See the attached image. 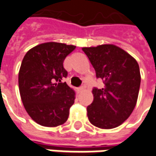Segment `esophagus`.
I'll list each match as a JSON object with an SVG mask.
<instances>
[{
  "mask_svg": "<svg viewBox=\"0 0 156 156\" xmlns=\"http://www.w3.org/2000/svg\"><path fill=\"white\" fill-rule=\"evenodd\" d=\"M83 87H79L78 88V92H81V91H83Z\"/></svg>",
  "mask_w": 156,
  "mask_h": 156,
  "instance_id": "esophagus-1",
  "label": "esophagus"
}]
</instances>
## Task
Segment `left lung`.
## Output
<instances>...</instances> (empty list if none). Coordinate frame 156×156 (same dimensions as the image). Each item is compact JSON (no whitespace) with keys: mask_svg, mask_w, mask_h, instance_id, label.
I'll return each instance as SVG.
<instances>
[{"mask_svg":"<svg viewBox=\"0 0 156 156\" xmlns=\"http://www.w3.org/2000/svg\"><path fill=\"white\" fill-rule=\"evenodd\" d=\"M105 87L92 89L94 100L87 107V117L97 128H116L128 119L136 106L141 84L140 69L133 57L119 47L105 44L83 47Z\"/></svg>","mask_w":156,"mask_h":156,"instance_id":"left-lung-1","label":"left lung"}]
</instances>
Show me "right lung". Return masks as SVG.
I'll list each match as a JSON object with an SVG mask.
<instances>
[{"label":"right lung","mask_w":156,"mask_h":156,"mask_svg":"<svg viewBox=\"0 0 156 156\" xmlns=\"http://www.w3.org/2000/svg\"><path fill=\"white\" fill-rule=\"evenodd\" d=\"M76 46L46 42L29 50L19 73V88L23 106L36 123L56 127L67 121L75 92L62 83L68 72L64 60Z\"/></svg>","instance_id":"add662e5"}]
</instances>
